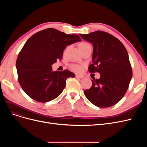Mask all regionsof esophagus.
Segmentation results:
<instances>
[{"label":"esophagus","instance_id":"esophagus-1","mask_svg":"<svg viewBox=\"0 0 147 147\" xmlns=\"http://www.w3.org/2000/svg\"><path fill=\"white\" fill-rule=\"evenodd\" d=\"M75 77H76L77 78H79V79H82L84 78L83 76H82V75H76V76Z\"/></svg>","mask_w":147,"mask_h":147}]
</instances>
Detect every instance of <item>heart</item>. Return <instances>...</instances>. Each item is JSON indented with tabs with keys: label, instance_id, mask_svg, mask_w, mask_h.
<instances>
[{
	"label": "heart",
	"instance_id": "1",
	"mask_svg": "<svg viewBox=\"0 0 147 147\" xmlns=\"http://www.w3.org/2000/svg\"><path fill=\"white\" fill-rule=\"evenodd\" d=\"M89 45H90V44L88 43L82 42V43H81L79 45V48H80L84 47ZM70 68H71V69H72V70H74V72H77V73L81 72L82 71V70H83L82 66L80 65H78V64H72V65H70Z\"/></svg>",
	"mask_w": 147,
	"mask_h": 147
}]
</instances>
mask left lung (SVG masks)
Returning a JSON list of instances; mask_svg holds the SVG:
<instances>
[{"label": "left lung", "mask_w": 147, "mask_h": 147, "mask_svg": "<svg viewBox=\"0 0 147 147\" xmlns=\"http://www.w3.org/2000/svg\"><path fill=\"white\" fill-rule=\"evenodd\" d=\"M93 46L91 73H100L99 79L84 91L86 98L98 107H110L121 100L128 89L132 71L126 48L118 38L103 31L79 34Z\"/></svg>", "instance_id": "obj_1"}]
</instances>
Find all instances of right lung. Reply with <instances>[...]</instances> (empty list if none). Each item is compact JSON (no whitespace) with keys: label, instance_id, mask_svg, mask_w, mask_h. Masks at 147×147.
Instances as JSON below:
<instances>
[{"label":"right lung","instance_id":"right-lung-1","mask_svg":"<svg viewBox=\"0 0 147 147\" xmlns=\"http://www.w3.org/2000/svg\"><path fill=\"white\" fill-rule=\"evenodd\" d=\"M82 40L53 28L34 34L18 56L16 67L23 91L32 99L47 102L56 99L65 87L66 80L75 75L68 70L53 71L52 65L61 59L67 45Z\"/></svg>","mask_w":147,"mask_h":147}]
</instances>
